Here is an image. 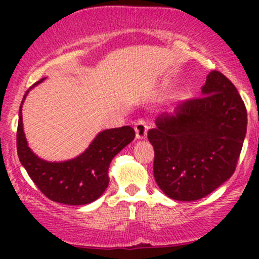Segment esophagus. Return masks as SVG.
<instances>
[{
  "instance_id": "1",
  "label": "esophagus",
  "mask_w": 259,
  "mask_h": 259,
  "mask_svg": "<svg viewBox=\"0 0 259 259\" xmlns=\"http://www.w3.org/2000/svg\"><path fill=\"white\" fill-rule=\"evenodd\" d=\"M148 124L144 119H139L135 122V133H137L138 139H144L146 137V133H148Z\"/></svg>"
}]
</instances>
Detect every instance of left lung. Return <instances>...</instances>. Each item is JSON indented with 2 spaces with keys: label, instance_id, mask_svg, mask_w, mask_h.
<instances>
[{
  "label": "left lung",
  "instance_id": "8db88e82",
  "mask_svg": "<svg viewBox=\"0 0 259 259\" xmlns=\"http://www.w3.org/2000/svg\"><path fill=\"white\" fill-rule=\"evenodd\" d=\"M202 95L159 115L148 132L156 184L182 202L204 198L233 176L247 132V109L228 77L213 70Z\"/></svg>",
  "mask_w": 259,
  "mask_h": 259
}]
</instances>
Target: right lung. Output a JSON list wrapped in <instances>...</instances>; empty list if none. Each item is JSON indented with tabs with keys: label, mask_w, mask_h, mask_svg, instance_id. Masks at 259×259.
<instances>
[{
	"label": "right lung",
	"mask_w": 259,
	"mask_h": 259,
	"mask_svg": "<svg viewBox=\"0 0 259 259\" xmlns=\"http://www.w3.org/2000/svg\"><path fill=\"white\" fill-rule=\"evenodd\" d=\"M42 80L33 83L32 88ZM27 93L28 90L22 103ZM22 103L18 113L17 154L36 187L50 200L62 204L83 205L98 199L108 188V170L111 160L122 148L134 140V129L121 126L104 130L77 158L51 163L36 156L28 148L22 127Z\"/></svg>",
	"instance_id": "add662e5"
}]
</instances>
